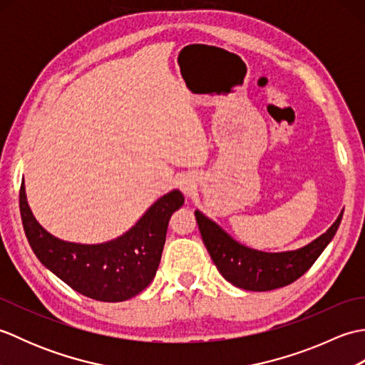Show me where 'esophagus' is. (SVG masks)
Instances as JSON below:
<instances>
[{
	"mask_svg": "<svg viewBox=\"0 0 365 365\" xmlns=\"http://www.w3.org/2000/svg\"><path fill=\"white\" fill-rule=\"evenodd\" d=\"M192 188H195V185H192L191 178H182V180H180V190L185 192V195H188V192H191Z\"/></svg>",
	"mask_w": 365,
	"mask_h": 365,
	"instance_id": "34e87169",
	"label": "esophagus"
}]
</instances>
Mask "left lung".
<instances>
[{"label":"left lung","mask_w":365,"mask_h":365,"mask_svg":"<svg viewBox=\"0 0 365 365\" xmlns=\"http://www.w3.org/2000/svg\"><path fill=\"white\" fill-rule=\"evenodd\" d=\"M342 215L344 212H340L336 222L323 235L299 250L263 252L238 243L204 213L195 212L204 245L222 277L238 289L251 292L274 290L304 274L334 238Z\"/></svg>","instance_id":"obj_1"}]
</instances>
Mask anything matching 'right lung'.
<instances>
[{
	"instance_id": "1",
	"label": "right lung",
	"mask_w": 365,
	"mask_h": 365,
	"mask_svg": "<svg viewBox=\"0 0 365 365\" xmlns=\"http://www.w3.org/2000/svg\"><path fill=\"white\" fill-rule=\"evenodd\" d=\"M185 202L173 190L147 208L125 234L100 245L64 242L46 232L28 205L25 185L20 188V213L36 257L84 297L119 302L141 293L157 274L169 218Z\"/></svg>"
}]
</instances>
